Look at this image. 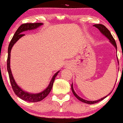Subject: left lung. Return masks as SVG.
I'll return each instance as SVG.
<instances>
[{"label": "left lung", "instance_id": "8db88e82", "mask_svg": "<svg viewBox=\"0 0 123 123\" xmlns=\"http://www.w3.org/2000/svg\"><path fill=\"white\" fill-rule=\"evenodd\" d=\"M93 26H94V27H96V28H98V29H99V30L101 32V33H103V34H104V35H105V36H106V37H107V38H108L110 40V42H111V43H112V44H113V45H114L116 49H117V43H116V42H115V41L114 38H113V36H112V34H111V32H110V31L109 30L107 29V28L106 27H105V26H104V25H102V24H95V25H94ZM72 92H73V95H74V96H75L76 97V98H77L78 99H79V100L81 101H82V102H83V103H86V104H95V103H98V102H99V101H101V100H103V99H104V98H106L107 96H105V97H104V98H101V99H98V100L90 101L85 100V99H82V98H80V97L79 96H78V95H76V93L74 92V90H73V86H72Z\"/></svg>", "mask_w": 123, "mask_h": 123}]
</instances>
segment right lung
I'll use <instances>...</instances> for the list:
<instances>
[{
  "label": "right lung",
  "instance_id": "obj_1",
  "mask_svg": "<svg viewBox=\"0 0 123 123\" xmlns=\"http://www.w3.org/2000/svg\"><path fill=\"white\" fill-rule=\"evenodd\" d=\"M42 23H27V24H23L20 25L17 31H16L15 34H14L13 37L11 39V41L10 42V44L8 46V58H7V70L8 72L9 78H10V81L11 82V87L13 90L14 92L17 96L22 99V100L26 101L28 102H32V103H34V102H38L44 99L46 96H47L50 92L52 89L54 81L57 76L58 73L59 72L56 73L55 75L53 76L52 79H51L50 83L49 86H48V87L43 90L42 92L39 93L37 94H33V93H29L28 92H24L19 87V86L17 85V84L15 82L14 80L13 77H12V73H11V69H10V53H11V50L12 49V46L22 36L24 35L23 34L22 32L25 31L27 30H30L35 29L39 27V26L42 25Z\"/></svg>",
  "mask_w": 123,
  "mask_h": 123
}]
</instances>
